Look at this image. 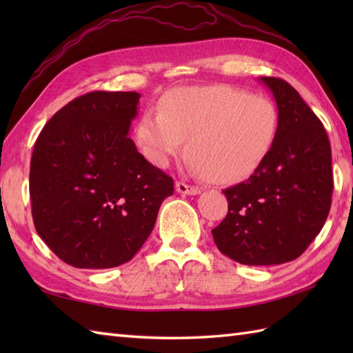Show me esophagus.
Masks as SVG:
<instances>
[{
	"mask_svg": "<svg viewBox=\"0 0 353 353\" xmlns=\"http://www.w3.org/2000/svg\"><path fill=\"white\" fill-rule=\"evenodd\" d=\"M176 190L179 194H183V196H197V194L201 192L199 186H192V185H188L185 182H177Z\"/></svg>",
	"mask_w": 353,
	"mask_h": 353,
	"instance_id": "1",
	"label": "esophagus"
}]
</instances>
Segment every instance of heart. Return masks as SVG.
Returning a JSON list of instances; mask_svg holds the SVG:
<instances>
[{
  "mask_svg": "<svg viewBox=\"0 0 353 353\" xmlns=\"http://www.w3.org/2000/svg\"><path fill=\"white\" fill-rule=\"evenodd\" d=\"M279 114L272 100L215 85L172 89L159 112L145 110L134 127L142 152L157 167L186 154L212 182L235 183L256 171L272 152Z\"/></svg>",
  "mask_w": 353,
  "mask_h": 353,
  "instance_id": "heart-1",
  "label": "heart"
}]
</instances>
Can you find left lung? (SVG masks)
<instances>
[{"mask_svg": "<svg viewBox=\"0 0 353 353\" xmlns=\"http://www.w3.org/2000/svg\"><path fill=\"white\" fill-rule=\"evenodd\" d=\"M277 104L272 152L245 182L224 190L229 211L212 230L219 250L244 265H277L308 249L332 201V156L317 115L287 81L261 77Z\"/></svg>", "mask_w": 353, "mask_h": 353, "instance_id": "left-lung-1", "label": "left lung"}]
</instances>
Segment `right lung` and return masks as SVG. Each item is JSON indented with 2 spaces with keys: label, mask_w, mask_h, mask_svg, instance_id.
Here are the masks:
<instances>
[{
  "label": "right lung",
  "mask_w": 353,
  "mask_h": 353,
  "mask_svg": "<svg viewBox=\"0 0 353 353\" xmlns=\"http://www.w3.org/2000/svg\"><path fill=\"white\" fill-rule=\"evenodd\" d=\"M138 92L95 91L70 101L43 125L30 162L34 228L77 268L130 261L154 228L174 182L129 138Z\"/></svg>",
  "instance_id": "right-lung-1"
}]
</instances>
